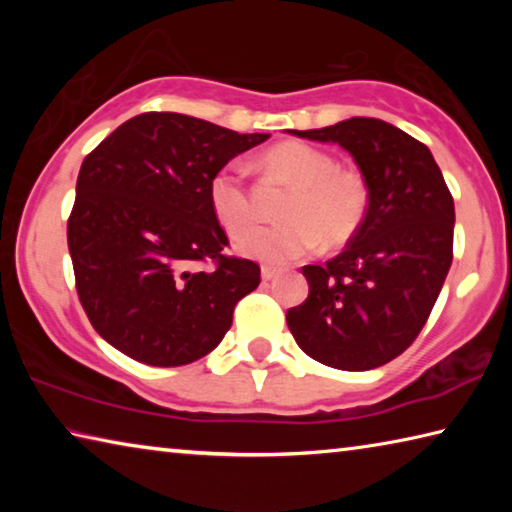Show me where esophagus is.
Instances as JSON below:
<instances>
[{
	"mask_svg": "<svg viewBox=\"0 0 512 512\" xmlns=\"http://www.w3.org/2000/svg\"><path fill=\"white\" fill-rule=\"evenodd\" d=\"M277 273H280V271H277V268H273V266H262V280L264 282L275 280Z\"/></svg>",
	"mask_w": 512,
	"mask_h": 512,
	"instance_id": "1",
	"label": "esophagus"
}]
</instances>
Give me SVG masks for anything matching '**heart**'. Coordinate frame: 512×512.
Returning a JSON list of instances; mask_svg holds the SVG:
<instances>
[{
  "label": "heart",
  "mask_w": 512,
  "mask_h": 512,
  "mask_svg": "<svg viewBox=\"0 0 512 512\" xmlns=\"http://www.w3.org/2000/svg\"><path fill=\"white\" fill-rule=\"evenodd\" d=\"M262 167L282 173L293 192L282 223L257 225L239 239V250L266 264H289L323 246H343L357 235L370 207V185L357 169L307 142H284L262 155ZM207 198L221 228L239 237L255 221V203L239 162H225L207 183Z\"/></svg>",
  "instance_id": "obj_1"
}]
</instances>
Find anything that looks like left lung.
<instances>
[{"instance_id": "left-lung-1", "label": "left lung", "mask_w": 512, "mask_h": 512, "mask_svg": "<svg viewBox=\"0 0 512 512\" xmlns=\"http://www.w3.org/2000/svg\"><path fill=\"white\" fill-rule=\"evenodd\" d=\"M293 133L350 151L370 207L341 255L302 266L309 296L287 311V325L329 368H379L418 339L443 289L454 255L452 192L427 146L381 119Z\"/></svg>"}]
</instances>
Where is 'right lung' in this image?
I'll return each mask as SVG.
<instances>
[{
  "instance_id": "add662e5",
  "label": "right lung",
  "mask_w": 512,
  "mask_h": 512,
  "mask_svg": "<svg viewBox=\"0 0 512 512\" xmlns=\"http://www.w3.org/2000/svg\"><path fill=\"white\" fill-rule=\"evenodd\" d=\"M264 140L178 112H144L85 155L67 246L81 305L112 348L171 368L221 343L237 302L259 287V264L225 255L230 241L207 183Z\"/></svg>"
}]
</instances>
